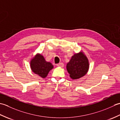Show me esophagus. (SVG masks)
I'll return each instance as SVG.
<instances>
[{
    "label": "esophagus",
    "mask_w": 120,
    "mask_h": 120,
    "mask_svg": "<svg viewBox=\"0 0 120 120\" xmlns=\"http://www.w3.org/2000/svg\"><path fill=\"white\" fill-rule=\"evenodd\" d=\"M57 67H61V68H63V67H64V64H63V63H59V64H57Z\"/></svg>",
    "instance_id": "esophagus-1"
}]
</instances>
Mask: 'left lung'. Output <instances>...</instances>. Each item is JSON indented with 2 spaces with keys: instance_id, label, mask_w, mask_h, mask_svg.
I'll return each mask as SVG.
<instances>
[{
  "instance_id": "8db88e82",
  "label": "left lung",
  "mask_w": 120,
  "mask_h": 120,
  "mask_svg": "<svg viewBox=\"0 0 120 120\" xmlns=\"http://www.w3.org/2000/svg\"><path fill=\"white\" fill-rule=\"evenodd\" d=\"M89 68V60L82 52L74 55L67 65V70L73 79H77L85 76Z\"/></svg>"
}]
</instances>
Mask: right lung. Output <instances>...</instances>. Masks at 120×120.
I'll return each instance as SVG.
<instances>
[{
	"label": "right lung",
	"mask_w": 120,
	"mask_h": 120,
	"mask_svg": "<svg viewBox=\"0 0 120 120\" xmlns=\"http://www.w3.org/2000/svg\"><path fill=\"white\" fill-rule=\"evenodd\" d=\"M30 68L35 74L44 78L46 77L49 71L53 68V66L50 62H47L43 56L37 53L30 61Z\"/></svg>",
	"instance_id": "obj_1"
}]
</instances>
